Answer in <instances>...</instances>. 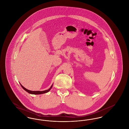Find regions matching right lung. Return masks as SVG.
<instances>
[{
  "label": "right lung",
  "mask_w": 129,
  "mask_h": 129,
  "mask_svg": "<svg viewBox=\"0 0 129 129\" xmlns=\"http://www.w3.org/2000/svg\"><path fill=\"white\" fill-rule=\"evenodd\" d=\"M20 85L22 86V87L25 90L26 92H28V93L31 94H34V95H38V94H43V93H47V92H49V91L51 89L52 86H53V85L51 86V87L49 88L47 90H43V91H31V90H28L26 88H25V87H24L23 86H22L20 83Z\"/></svg>",
  "instance_id": "obj_1"
}]
</instances>
